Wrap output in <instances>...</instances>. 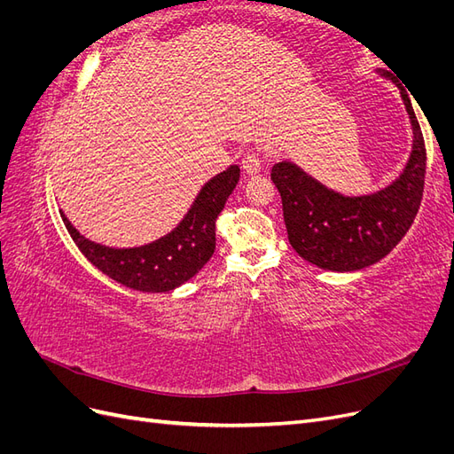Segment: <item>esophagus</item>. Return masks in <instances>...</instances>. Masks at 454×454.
<instances>
[{"instance_id":"34e87169","label":"esophagus","mask_w":454,"mask_h":454,"mask_svg":"<svg viewBox=\"0 0 454 454\" xmlns=\"http://www.w3.org/2000/svg\"><path fill=\"white\" fill-rule=\"evenodd\" d=\"M242 168L244 172L248 176H255L261 172V159L257 153H254V151H250V153H246L242 157Z\"/></svg>"}]
</instances>
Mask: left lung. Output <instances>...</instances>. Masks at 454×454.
Segmentation results:
<instances>
[{
  "mask_svg": "<svg viewBox=\"0 0 454 454\" xmlns=\"http://www.w3.org/2000/svg\"><path fill=\"white\" fill-rule=\"evenodd\" d=\"M400 89L413 129L405 168L375 193L348 197L329 189L292 160H280L270 180L282 197L284 223L292 248L324 270L354 272L379 263L415 222L424 191L426 149L409 92L387 70H375Z\"/></svg>",
  "mask_w": 454,
  "mask_h": 454,
  "instance_id": "obj_1",
  "label": "left lung"
}]
</instances>
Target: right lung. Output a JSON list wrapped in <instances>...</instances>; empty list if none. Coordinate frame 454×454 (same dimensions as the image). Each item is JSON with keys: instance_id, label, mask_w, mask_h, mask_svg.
<instances>
[{"instance_id": "add662e5", "label": "right lung", "mask_w": 454, "mask_h": 454, "mask_svg": "<svg viewBox=\"0 0 454 454\" xmlns=\"http://www.w3.org/2000/svg\"><path fill=\"white\" fill-rule=\"evenodd\" d=\"M240 180L237 164L206 182L191 208L168 235L134 248H112L92 242L72 225L60 210L62 222L90 263L106 277L147 294H167L180 287L208 263L215 250V217Z\"/></svg>"}]
</instances>
